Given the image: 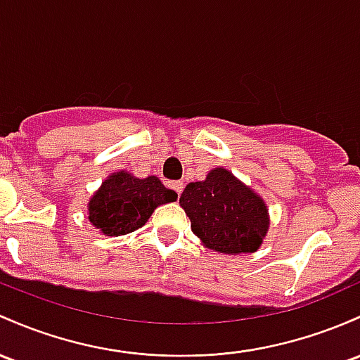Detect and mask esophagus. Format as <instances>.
Wrapping results in <instances>:
<instances>
[{
    "label": "esophagus",
    "mask_w": 360,
    "mask_h": 360,
    "mask_svg": "<svg viewBox=\"0 0 360 360\" xmlns=\"http://www.w3.org/2000/svg\"><path fill=\"white\" fill-rule=\"evenodd\" d=\"M169 186H171L174 191L177 193V196H181V193H183V183H181V181H172Z\"/></svg>",
    "instance_id": "1"
}]
</instances>
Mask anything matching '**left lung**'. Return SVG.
Returning <instances> with one entry per match:
<instances>
[{"mask_svg": "<svg viewBox=\"0 0 360 360\" xmlns=\"http://www.w3.org/2000/svg\"><path fill=\"white\" fill-rule=\"evenodd\" d=\"M193 234L207 248L225 255L252 252L268 231L263 200L222 167L200 183H189L179 198Z\"/></svg>", "mask_w": 360, "mask_h": 360, "instance_id": "8db88e82", "label": "left lung"}]
</instances>
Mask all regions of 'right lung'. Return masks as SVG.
<instances>
[{"label": "right lung", "mask_w": 360, "mask_h": 360, "mask_svg": "<svg viewBox=\"0 0 360 360\" xmlns=\"http://www.w3.org/2000/svg\"><path fill=\"white\" fill-rule=\"evenodd\" d=\"M177 195L159 177L138 179L128 172L112 174L89 203V220L108 236L136 231L150 219L159 205L176 201Z\"/></svg>", "instance_id": "right-lung-1"}]
</instances>
